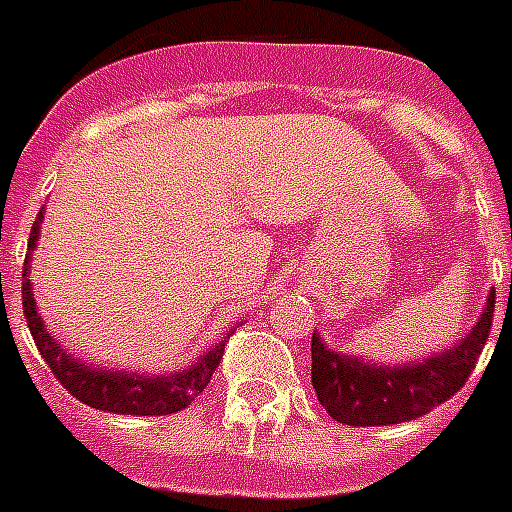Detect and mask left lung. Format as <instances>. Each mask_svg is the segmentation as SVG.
<instances>
[{"label":"left lung","mask_w":512,"mask_h":512,"mask_svg":"<svg viewBox=\"0 0 512 512\" xmlns=\"http://www.w3.org/2000/svg\"><path fill=\"white\" fill-rule=\"evenodd\" d=\"M492 319L494 289L481 319L454 348L401 366H377L361 356L337 353L313 332L311 380L316 396L329 417L356 428L396 425L422 417L468 382L489 340Z\"/></svg>","instance_id":"obj_1"}]
</instances>
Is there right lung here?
I'll list each match as a JSON object with an SVG mask.
<instances>
[{
  "mask_svg": "<svg viewBox=\"0 0 512 512\" xmlns=\"http://www.w3.org/2000/svg\"><path fill=\"white\" fill-rule=\"evenodd\" d=\"M42 212L31 225L28 233V255L23 263V313H26L28 329L34 337L36 348L58 377V382L79 398L82 404L92 409L114 414H138V417H162V414H175L191 404L201 390L212 380L217 364L225 353V340L209 348L207 356H201L196 364L185 366L175 374H140V372H114V369H100V366H87L76 361L71 353L60 348V342L47 332L42 316L36 311L34 292H31V252L39 241V225H42Z\"/></svg>",
  "mask_w": 512,
  "mask_h": 512,
  "instance_id": "right-lung-1",
  "label": "right lung"
}]
</instances>
